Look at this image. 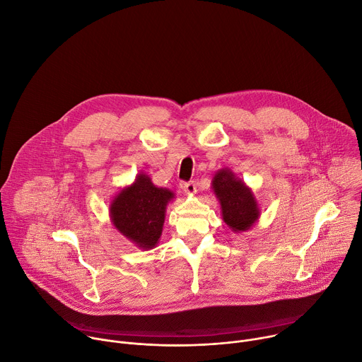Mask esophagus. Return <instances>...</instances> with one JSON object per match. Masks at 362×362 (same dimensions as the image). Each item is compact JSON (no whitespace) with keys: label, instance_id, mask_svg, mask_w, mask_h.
I'll return each instance as SVG.
<instances>
[{"label":"esophagus","instance_id":"esophagus-1","mask_svg":"<svg viewBox=\"0 0 362 362\" xmlns=\"http://www.w3.org/2000/svg\"><path fill=\"white\" fill-rule=\"evenodd\" d=\"M182 189H183V192L186 193V194H194L196 193V183L192 180V182H187V183H183V186H182Z\"/></svg>","mask_w":362,"mask_h":362}]
</instances>
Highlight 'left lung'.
Masks as SVG:
<instances>
[{"mask_svg": "<svg viewBox=\"0 0 362 362\" xmlns=\"http://www.w3.org/2000/svg\"><path fill=\"white\" fill-rule=\"evenodd\" d=\"M212 190L219 200L222 219L232 232H246L259 219L261 209L252 189L229 168L215 173Z\"/></svg>", "mask_w": 362, "mask_h": 362, "instance_id": "1", "label": "left lung"}]
</instances>
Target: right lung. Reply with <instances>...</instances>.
<instances>
[{"instance_id": "obj_1", "label": "right lung", "mask_w": 362, "mask_h": 362, "mask_svg": "<svg viewBox=\"0 0 362 362\" xmlns=\"http://www.w3.org/2000/svg\"><path fill=\"white\" fill-rule=\"evenodd\" d=\"M175 193L158 187L148 175L140 172L134 182L123 187L110 202L113 226L134 246L143 250L156 247L162 236L168 204Z\"/></svg>"}]
</instances>
